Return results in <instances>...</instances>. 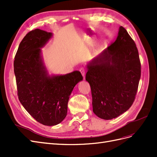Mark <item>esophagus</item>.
<instances>
[{"instance_id":"obj_1","label":"esophagus","mask_w":157,"mask_h":157,"mask_svg":"<svg viewBox=\"0 0 157 157\" xmlns=\"http://www.w3.org/2000/svg\"><path fill=\"white\" fill-rule=\"evenodd\" d=\"M80 72L81 73V74H82V75L83 76V77L84 78V75H85V73H86V70H85V69L84 68H83V67H81L80 69Z\"/></svg>"}]
</instances>
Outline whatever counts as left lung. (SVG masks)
<instances>
[{"mask_svg": "<svg viewBox=\"0 0 157 157\" xmlns=\"http://www.w3.org/2000/svg\"><path fill=\"white\" fill-rule=\"evenodd\" d=\"M86 80L91 88L93 112L111 120L134 103L141 77L135 42L121 26L116 40L87 65Z\"/></svg>", "mask_w": 157, "mask_h": 157, "instance_id": "1", "label": "left lung"}]
</instances>
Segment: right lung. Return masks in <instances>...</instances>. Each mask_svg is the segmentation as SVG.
<instances>
[{
    "instance_id": "obj_1",
    "label": "right lung",
    "mask_w": 157,
    "mask_h": 157,
    "mask_svg": "<svg viewBox=\"0 0 157 157\" xmlns=\"http://www.w3.org/2000/svg\"><path fill=\"white\" fill-rule=\"evenodd\" d=\"M52 36V33L39 29L29 32L19 45L13 61L19 100L37 122L46 126L63 121L70 95L83 79L78 71L65 75H48L40 48Z\"/></svg>"
}]
</instances>
